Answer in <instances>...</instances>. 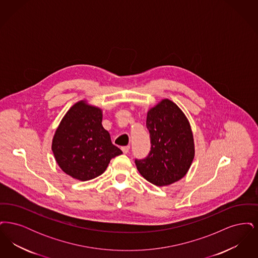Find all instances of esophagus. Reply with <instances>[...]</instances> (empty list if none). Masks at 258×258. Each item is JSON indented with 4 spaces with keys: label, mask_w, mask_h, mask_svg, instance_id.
<instances>
[{
    "label": "esophagus",
    "mask_w": 258,
    "mask_h": 258,
    "mask_svg": "<svg viewBox=\"0 0 258 258\" xmlns=\"http://www.w3.org/2000/svg\"><path fill=\"white\" fill-rule=\"evenodd\" d=\"M122 151H123V154H127L130 152V146H124L122 147Z\"/></svg>",
    "instance_id": "esophagus-1"
}]
</instances>
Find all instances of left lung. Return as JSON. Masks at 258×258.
I'll list each match as a JSON object with an SVG mask.
<instances>
[{"label":"left lung","instance_id":"obj_1","mask_svg":"<svg viewBox=\"0 0 258 258\" xmlns=\"http://www.w3.org/2000/svg\"><path fill=\"white\" fill-rule=\"evenodd\" d=\"M146 125L151 151L135 160L137 170L152 184L163 186L181 180L195 158L190 124L173 101L165 98L148 111Z\"/></svg>","mask_w":258,"mask_h":258}]
</instances>
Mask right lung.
Returning <instances> with one entry per match:
<instances>
[{
  "label": "right lung",
  "mask_w": 258,
  "mask_h": 258,
  "mask_svg": "<svg viewBox=\"0 0 258 258\" xmlns=\"http://www.w3.org/2000/svg\"><path fill=\"white\" fill-rule=\"evenodd\" d=\"M102 111L85 100L76 102L61 119L52 141V152L61 170L80 181L101 175L111 159L123 154L103 128Z\"/></svg>",
  "instance_id": "right-lung-1"
}]
</instances>
